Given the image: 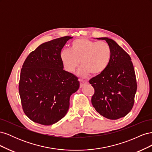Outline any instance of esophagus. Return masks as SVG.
<instances>
[{"label": "esophagus", "mask_w": 152, "mask_h": 152, "mask_svg": "<svg viewBox=\"0 0 152 152\" xmlns=\"http://www.w3.org/2000/svg\"><path fill=\"white\" fill-rule=\"evenodd\" d=\"M80 81V87H83L84 86H85L86 84H87V81H85V80H79Z\"/></svg>", "instance_id": "34e87169"}]
</instances>
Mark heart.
Segmentation results:
<instances>
[{
  "label": "heart",
  "instance_id": "obj_1",
  "mask_svg": "<svg viewBox=\"0 0 152 152\" xmlns=\"http://www.w3.org/2000/svg\"><path fill=\"white\" fill-rule=\"evenodd\" d=\"M112 58V49L103 41L91 40L86 38L75 40L72 42L70 50H63L60 59L64 68L68 72H73L82 65L79 71L81 77H87L92 73L99 75L108 66Z\"/></svg>",
  "mask_w": 152,
  "mask_h": 152
}]
</instances>
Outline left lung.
Here are the masks:
<instances>
[{"label":"left lung","mask_w":152,"mask_h":152,"mask_svg":"<svg viewBox=\"0 0 152 152\" xmlns=\"http://www.w3.org/2000/svg\"><path fill=\"white\" fill-rule=\"evenodd\" d=\"M105 40L112 49V58L107 69L92 78L89 83L94 89L91 103L104 117L117 120L130 112L134 103L137 83L131 58L115 41Z\"/></svg>","instance_id":"left-lung-1"}]
</instances>
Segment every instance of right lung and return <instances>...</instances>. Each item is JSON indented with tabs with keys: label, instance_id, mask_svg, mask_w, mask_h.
Segmentation results:
<instances>
[{
	"label": "right lung",
	"instance_id": "obj_1",
	"mask_svg": "<svg viewBox=\"0 0 152 152\" xmlns=\"http://www.w3.org/2000/svg\"><path fill=\"white\" fill-rule=\"evenodd\" d=\"M72 38L42 44L23 65L19 83L22 108L34 122L49 126L60 121L67 113L70 96L79 88L78 78L63 70L60 59L61 49Z\"/></svg>",
	"mask_w": 152,
	"mask_h": 152
}]
</instances>
